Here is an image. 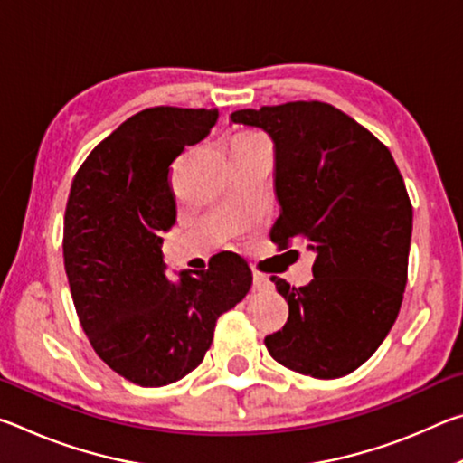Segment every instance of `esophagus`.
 <instances>
[{"label":"esophagus","instance_id":"34e87169","mask_svg":"<svg viewBox=\"0 0 463 463\" xmlns=\"http://www.w3.org/2000/svg\"><path fill=\"white\" fill-rule=\"evenodd\" d=\"M253 288L257 289V292H269V289L273 288V284H271L268 276H263V273L255 271L253 273Z\"/></svg>","mask_w":463,"mask_h":463}]
</instances>
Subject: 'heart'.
Instances as JSON below:
<instances>
[{"label":"heart","mask_w":463,"mask_h":463,"mask_svg":"<svg viewBox=\"0 0 463 463\" xmlns=\"http://www.w3.org/2000/svg\"><path fill=\"white\" fill-rule=\"evenodd\" d=\"M257 140H265L261 135H257V132H241L232 138V145H239V143H257Z\"/></svg>","instance_id":"b5f03b06"}]
</instances>
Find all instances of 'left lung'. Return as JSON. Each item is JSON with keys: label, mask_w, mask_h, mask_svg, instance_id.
Instances as JSON below:
<instances>
[{"label": "left lung", "mask_w": 463, "mask_h": 463, "mask_svg": "<svg viewBox=\"0 0 463 463\" xmlns=\"http://www.w3.org/2000/svg\"><path fill=\"white\" fill-rule=\"evenodd\" d=\"M234 124L268 132L276 148L279 218L271 241L315 250V279L286 298L284 328L265 336L278 364L318 380L365 364L398 317L409 271L412 206L386 145L325 101L237 109Z\"/></svg>", "instance_id": "obj_1"}]
</instances>
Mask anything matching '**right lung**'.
I'll return each mask as SVG.
<instances>
[{
  "label": "right lung",
  "instance_id": "obj_1",
  "mask_svg": "<svg viewBox=\"0 0 463 463\" xmlns=\"http://www.w3.org/2000/svg\"><path fill=\"white\" fill-rule=\"evenodd\" d=\"M218 109L156 106L106 137L73 177L62 257L73 304L96 354L145 388L167 386L202 364L216 320L253 284L247 261L221 257L169 281L163 239L175 224L169 171L208 137Z\"/></svg>",
  "mask_w": 463,
  "mask_h": 463
}]
</instances>
